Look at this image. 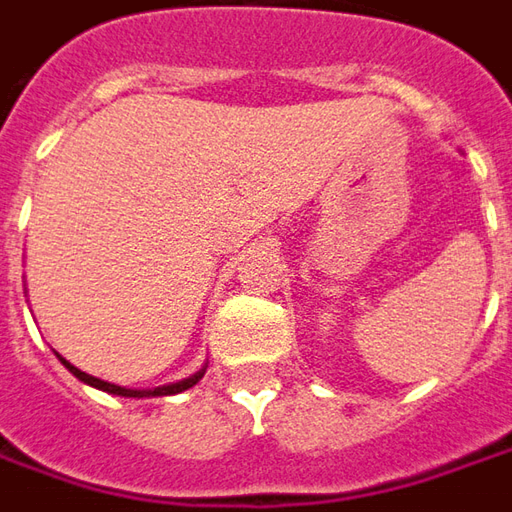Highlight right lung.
I'll list each match as a JSON object with an SVG mask.
<instances>
[{
    "label": "right lung",
    "instance_id": "right-lung-1",
    "mask_svg": "<svg viewBox=\"0 0 512 512\" xmlns=\"http://www.w3.org/2000/svg\"><path fill=\"white\" fill-rule=\"evenodd\" d=\"M61 362L69 368V373H74L77 379L83 384H91V387H97L102 393H111V396H125V398H147V396H175V393H183V390H189V387H195L200 379H203V373L206 368L197 370L195 376H189V379H183V382H175V384H164V387H155V390H130V387H119V384H111V382H102L97 376H88L83 370H77L72 362H66L61 357Z\"/></svg>",
    "mask_w": 512,
    "mask_h": 512
}]
</instances>
